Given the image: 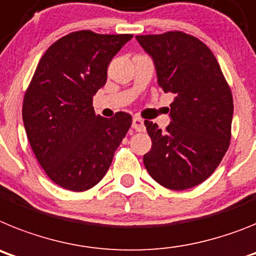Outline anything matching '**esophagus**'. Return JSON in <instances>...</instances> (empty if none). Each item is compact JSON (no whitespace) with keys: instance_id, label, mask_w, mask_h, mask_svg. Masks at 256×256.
<instances>
[{"instance_id":"obj_1","label":"esophagus","mask_w":256,"mask_h":256,"mask_svg":"<svg viewBox=\"0 0 256 256\" xmlns=\"http://www.w3.org/2000/svg\"><path fill=\"white\" fill-rule=\"evenodd\" d=\"M132 128H134L135 131H139V132L146 130L144 122L140 117H134V118H132Z\"/></svg>"}]
</instances>
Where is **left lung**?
Listing matches in <instances>:
<instances>
[{
  "instance_id": "1",
  "label": "left lung",
  "mask_w": 256,
  "mask_h": 256,
  "mask_svg": "<svg viewBox=\"0 0 256 256\" xmlns=\"http://www.w3.org/2000/svg\"><path fill=\"white\" fill-rule=\"evenodd\" d=\"M136 40L154 60L160 88L175 95L165 131L144 121L152 139L144 166L168 190L193 188L214 172L228 150L232 91L212 51L194 36L170 30Z\"/></svg>"
}]
</instances>
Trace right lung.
<instances>
[{
  "instance_id": "add662e5",
  "label": "right lung",
  "mask_w": 256,
  "mask_h": 256,
  "mask_svg": "<svg viewBox=\"0 0 256 256\" xmlns=\"http://www.w3.org/2000/svg\"><path fill=\"white\" fill-rule=\"evenodd\" d=\"M131 38L72 32L54 42L36 68L24 94V128L38 164L64 190L96 186L130 128L128 113L95 114L92 96L106 85L112 58Z\"/></svg>"
}]
</instances>
